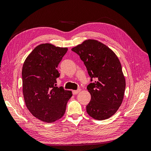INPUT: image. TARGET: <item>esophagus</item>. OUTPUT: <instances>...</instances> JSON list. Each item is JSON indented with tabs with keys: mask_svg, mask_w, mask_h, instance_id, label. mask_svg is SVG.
<instances>
[{
	"mask_svg": "<svg viewBox=\"0 0 151 151\" xmlns=\"http://www.w3.org/2000/svg\"><path fill=\"white\" fill-rule=\"evenodd\" d=\"M80 91H81V89H77V90L72 91V94L76 95V94H78V93L80 92Z\"/></svg>",
	"mask_w": 151,
	"mask_h": 151,
	"instance_id": "34e87169",
	"label": "esophagus"
}]
</instances>
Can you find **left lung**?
<instances>
[{"label": "left lung", "mask_w": 151, "mask_h": 151, "mask_svg": "<svg viewBox=\"0 0 151 151\" xmlns=\"http://www.w3.org/2000/svg\"><path fill=\"white\" fill-rule=\"evenodd\" d=\"M87 68L91 81L87 89L91 96L86 106L88 115L98 120L115 114L123 101L125 79L119 59L112 50L95 40H87L72 48Z\"/></svg>", "instance_id": "8db88e82"}]
</instances>
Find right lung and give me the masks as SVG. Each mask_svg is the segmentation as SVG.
Wrapping results in <instances>:
<instances>
[{"instance_id": "right-lung-1", "label": "right lung", "mask_w": 151, "mask_h": 151, "mask_svg": "<svg viewBox=\"0 0 151 151\" xmlns=\"http://www.w3.org/2000/svg\"><path fill=\"white\" fill-rule=\"evenodd\" d=\"M68 50L50 43L36 47L25 60L22 70L26 106L35 117L52 123L64 115L70 91L56 86L57 67Z\"/></svg>"}]
</instances>
